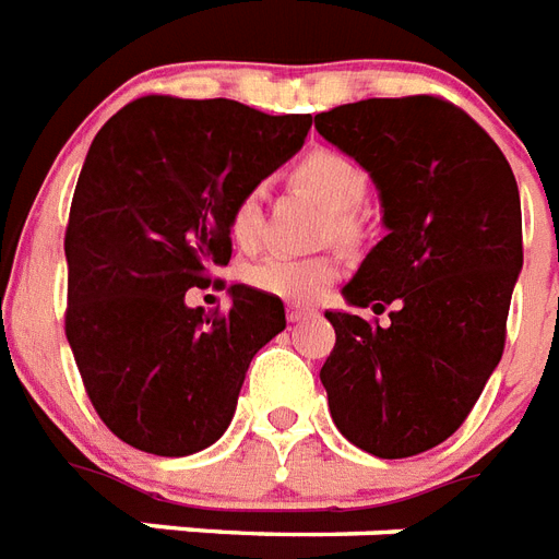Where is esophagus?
I'll list each match as a JSON object with an SVG mask.
<instances>
[{
    "label": "esophagus",
    "instance_id": "34e87169",
    "mask_svg": "<svg viewBox=\"0 0 559 559\" xmlns=\"http://www.w3.org/2000/svg\"><path fill=\"white\" fill-rule=\"evenodd\" d=\"M310 317H313V308H305V305H289L287 308L289 322H305Z\"/></svg>",
    "mask_w": 559,
    "mask_h": 559
}]
</instances>
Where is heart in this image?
Segmentation results:
<instances>
[{
  "label": "heart",
  "mask_w": 559,
  "mask_h": 559,
  "mask_svg": "<svg viewBox=\"0 0 559 559\" xmlns=\"http://www.w3.org/2000/svg\"><path fill=\"white\" fill-rule=\"evenodd\" d=\"M289 178L331 213V231L336 240L355 237V211L366 199V187H369L364 169L355 160L331 148H317L293 166ZM261 193L258 190L242 193L228 216V231L234 242L242 249L254 246L261 237ZM336 275H340V263L328 254H319V258L266 254L246 270L249 287L261 289L266 296L284 298V301H313L334 284Z\"/></svg>",
  "instance_id": "heart-1"
}]
</instances>
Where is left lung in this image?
I'll list each match as a JSON object with an SVG mask.
<instances>
[{
    "label": "left lung",
    "instance_id": "obj_1",
    "mask_svg": "<svg viewBox=\"0 0 559 559\" xmlns=\"http://www.w3.org/2000/svg\"><path fill=\"white\" fill-rule=\"evenodd\" d=\"M313 122L369 173L386 228L343 298L395 305L386 328L325 310L328 411L357 449L413 457L457 431L504 352L522 272L516 178L475 119L433 96L340 105Z\"/></svg>",
    "mask_w": 559,
    "mask_h": 559
}]
</instances>
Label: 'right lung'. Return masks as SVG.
I'll return each mask as SVG.
<instances>
[{"instance_id": "obj_1", "label": "right lung", "mask_w": 559, "mask_h": 559, "mask_svg": "<svg viewBox=\"0 0 559 559\" xmlns=\"http://www.w3.org/2000/svg\"><path fill=\"white\" fill-rule=\"evenodd\" d=\"M313 117L231 99L143 96L102 126L67 225V340L99 419L157 457L231 425L251 357L287 328L284 301L234 284L228 313L185 301L231 261L234 202L296 155Z\"/></svg>"}]
</instances>
